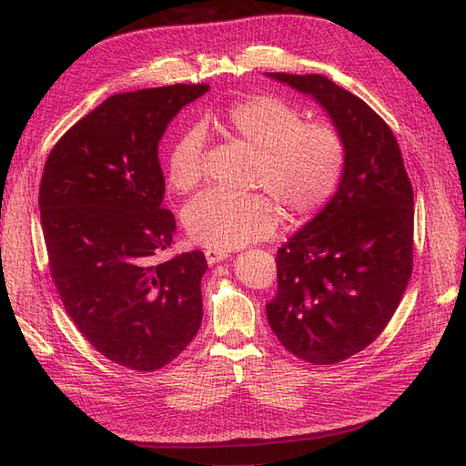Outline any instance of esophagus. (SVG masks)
<instances>
[{
  "label": "esophagus",
  "instance_id": "esophagus-1",
  "mask_svg": "<svg viewBox=\"0 0 466 466\" xmlns=\"http://www.w3.org/2000/svg\"><path fill=\"white\" fill-rule=\"evenodd\" d=\"M205 256H207V261L210 266H214V264H218V261H222V259H226L228 258V254L226 252H222V249H212V248H208L207 252H205Z\"/></svg>",
  "mask_w": 466,
  "mask_h": 466
}]
</instances>
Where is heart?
Segmentation results:
<instances>
[{"mask_svg":"<svg viewBox=\"0 0 466 466\" xmlns=\"http://www.w3.org/2000/svg\"><path fill=\"white\" fill-rule=\"evenodd\" d=\"M212 124L258 153L252 185L265 193L232 195L208 190L193 198L183 212L187 232L212 249H236L276 232L279 210L291 222L311 218L339 190L347 171V143L337 127L303 122L293 104L258 94L230 104ZM207 134L190 126L171 143L167 181L177 193L195 190L205 175Z\"/></svg>","mask_w":466,"mask_h":466,"instance_id":"heart-1","label":"heart"}]
</instances>
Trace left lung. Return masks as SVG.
Returning <instances> with one entry per match:
<instances>
[{
	"label": "left lung",
	"instance_id": "1",
	"mask_svg": "<svg viewBox=\"0 0 466 466\" xmlns=\"http://www.w3.org/2000/svg\"><path fill=\"white\" fill-rule=\"evenodd\" d=\"M313 96L347 143L327 207L278 249L271 330L297 358L337 364L386 329L413 269V188L390 126L323 75L268 73Z\"/></svg>",
	"mask_w": 466,
	"mask_h": 466
}]
</instances>
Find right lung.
Segmentation results:
<instances>
[{
    "instance_id": "1",
    "label": "right lung",
    "mask_w": 466,
    "mask_h": 466,
    "mask_svg": "<svg viewBox=\"0 0 466 466\" xmlns=\"http://www.w3.org/2000/svg\"><path fill=\"white\" fill-rule=\"evenodd\" d=\"M208 88L114 94L56 141L43 169L41 226L66 313L94 349L137 372L175 360L202 320L205 254L155 261L177 230L161 208L157 147L178 110Z\"/></svg>"
}]
</instances>
